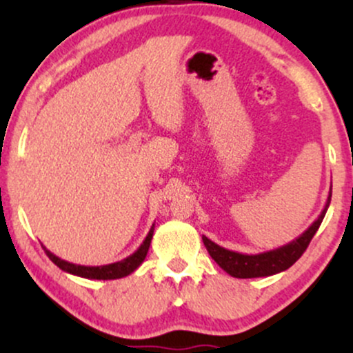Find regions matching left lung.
I'll return each mask as SVG.
<instances>
[{
    "label": "left lung",
    "mask_w": 353,
    "mask_h": 353,
    "mask_svg": "<svg viewBox=\"0 0 353 353\" xmlns=\"http://www.w3.org/2000/svg\"><path fill=\"white\" fill-rule=\"evenodd\" d=\"M330 197L332 185L329 197H327L325 202V208L320 212V216L312 222L310 228L305 232H302L299 237H295L292 242L277 247L274 250H267V252L261 254H241L217 245L216 242H212L205 236H202V242H204L210 257L217 262V265L236 279L269 277V275L283 272L290 265H294L301 259V255L305 252L307 247H309L312 237L315 236L320 224H322L323 217H325L327 209L330 205Z\"/></svg>",
    "instance_id": "8db88e82"
}]
</instances>
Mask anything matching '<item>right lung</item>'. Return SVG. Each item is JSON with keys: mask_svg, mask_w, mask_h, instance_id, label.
I'll list each match as a JSON object with an SVG mask.
<instances>
[{"mask_svg": "<svg viewBox=\"0 0 353 353\" xmlns=\"http://www.w3.org/2000/svg\"><path fill=\"white\" fill-rule=\"evenodd\" d=\"M152 234H154V224H152L151 230H149V234L143 241V244L139 245V249H137L134 254H131L129 257L123 259V261L114 262V264H108V265L92 267V265L72 264V262L63 261V259H59L58 255L50 252V250H48L44 245H43V249H44V252H46L48 257H50L61 270H64V272L78 275V277H84V279H96V281H114V279H121V277H125V275L132 274L137 267L143 264L145 255H148L149 245H151Z\"/></svg>", "mask_w": 353, "mask_h": 353, "instance_id": "1", "label": "right lung"}]
</instances>
